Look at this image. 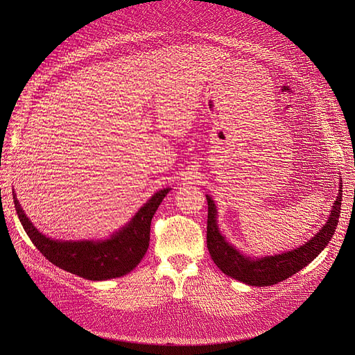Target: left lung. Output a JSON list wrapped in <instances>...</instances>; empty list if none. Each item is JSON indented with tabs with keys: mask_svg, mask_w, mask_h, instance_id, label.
Returning <instances> with one entry per match:
<instances>
[{
	"mask_svg": "<svg viewBox=\"0 0 355 355\" xmlns=\"http://www.w3.org/2000/svg\"><path fill=\"white\" fill-rule=\"evenodd\" d=\"M206 197L209 204L207 249L210 252L213 262L223 273L229 275L230 277L236 279V281L252 286H270L277 282H282L289 276L300 272L302 268L311 263L329 243L332 234L335 233V229H337V223L341 213L343 182L340 185V193L334 202L329 218L318 233L301 248H296L295 250L285 252L282 254L266 256L262 259L246 257L227 243L217 227V211L214 202L209 196Z\"/></svg>",
	"mask_w": 355,
	"mask_h": 355,
	"instance_id": "left-lung-1",
	"label": "left lung"
}]
</instances>
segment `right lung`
Returning a JSON list of instances; mask_svg holds the SVG:
<instances>
[{
    "label": "right lung",
    "mask_w": 355,
    "mask_h": 355,
    "mask_svg": "<svg viewBox=\"0 0 355 355\" xmlns=\"http://www.w3.org/2000/svg\"><path fill=\"white\" fill-rule=\"evenodd\" d=\"M170 189L155 193L128 225L105 241L51 240L37 230L14 196L15 211L40 253L60 269L87 281H107L137 268L149 246L151 220Z\"/></svg>",
    "instance_id": "add662e5"
}]
</instances>
